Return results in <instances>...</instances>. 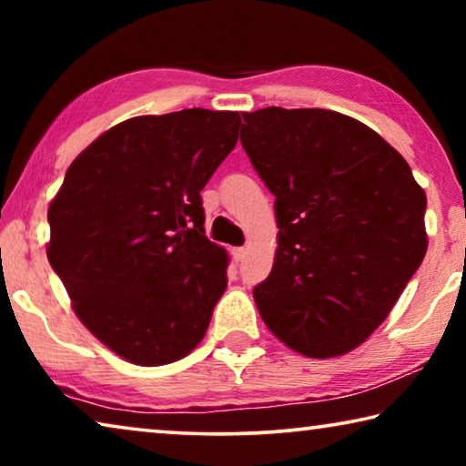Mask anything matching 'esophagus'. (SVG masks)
Masks as SVG:
<instances>
[{"label": "esophagus", "mask_w": 466, "mask_h": 466, "mask_svg": "<svg viewBox=\"0 0 466 466\" xmlns=\"http://www.w3.org/2000/svg\"><path fill=\"white\" fill-rule=\"evenodd\" d=\"M232 255H234L236 261H242V258L247 257V248H244V247H236V248H232Z\"/></svg>", "instance_id": "34e87169"}]
</instances>
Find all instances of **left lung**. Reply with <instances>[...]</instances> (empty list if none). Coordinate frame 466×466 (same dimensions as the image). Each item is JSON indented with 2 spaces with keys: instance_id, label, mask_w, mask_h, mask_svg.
I'll list each match as a JSON object with an SVG mask.
<instances>
[{
  "instance_id": "1",
  "label": "left lung",
  "mask_w": 466,
  "mask_h": 466,
  "mask_svg": "<svg viewBox=\"0 0 466 466\" xmlns=\"http://www.w3.org/2000/svg\"><path fill=\"white\" fill-rule=\"evenodd\" d=\"M240 144L275 195L278 255L252 289L271 333L309 358L351 351L389 317L428 250L423 188L397 149L351 116L269 106Z\"/></svg>"
}]
</instances>
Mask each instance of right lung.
<instances>
[{
    "label": "right lung",
    "instance_id": "add662e5",
    "mask_svg": "<svg viewBox=\"0 0 466 466\" xmlns=\"http://www.w3.org/2000/svg\"><path fill=\"white\" fill-rule=\"evenodd\" d=\"M240 115L185 108L127 119L90 144L49 208L46 257L90 333L137 366L185 358L228 286L201 188Z\"/></svg>",
    "mask_w": 466,
    "mask_h": 466
}]
</instances>
